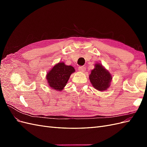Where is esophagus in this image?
<instances>
[{"instance_id":"obj_1","label":"esophagus","mask_w":147,"mask_h":147,"mask_svg":"<svg viewBox=\"0 0 147 147\" xmlns=\"http://www.w3.org/2000/svg\"><path fill=\"white\" fill-rule=\"evenodd\" d=\"M86 70V68L84 67H83V66H80L78 67V70L80 71V72H83L84 71H85Z\"/></svg>"}]
</instances>
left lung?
<instances>
[{
  "label": "left lung",
  "instance_id": "8db88e82",
  "mask_svg": "<svg viewBox=\"0 0 147 147\" xmlns=\"http://www.w3.org/2000/svg\"><path fill=\"white\" fill-rule=\"evenodd\" d=\"M94 69L91 70L90 80L94 88L100 91H105L110 87L112 77L109 71L107 70L102 65L97 63Z\"/></svg>",
  "mask_w": 147,
  "mask_h": 147
}]
</instances>
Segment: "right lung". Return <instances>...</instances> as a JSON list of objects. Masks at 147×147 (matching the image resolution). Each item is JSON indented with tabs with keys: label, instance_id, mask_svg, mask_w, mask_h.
I'll return each mask as SVG.
<instances>
[{
	"label": "right lung",
	"instance_id": "1",
	"mask_svg": "<svg viewBox=\"0 0 147 147\" xmlns=\"http://www.w3.org/2000/svg\"><path fill=\"white\" fill-rule=\"evenodd\" d=\"M75 71L72 66L67 65L63 62L57 63L47 75L49 86L55 90L62 91Z\"/></svg>",
	"mask_w": 147,
	"mask_h": 147
}]
</instances>
